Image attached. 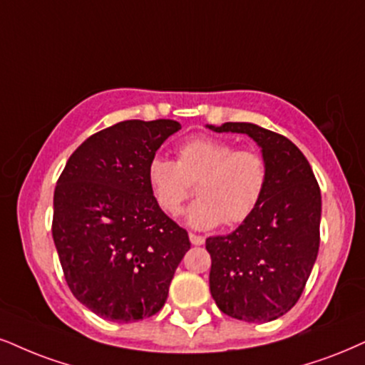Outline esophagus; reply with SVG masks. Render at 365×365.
Returning <instances> with one entry per match:
<instances>
[{"label":"esophagus","instance_id":"1","mask_svg":"<svg viewBox=\"0 0 365 365\" xmlns=\"http://www.w3.org/2000/svg\"><path fill=\"white\" fill-rule=\"evenodd\" d=\"M190 240L192 245H203L205 244V238L201 235H196V233H190Z\"/></svg>","mask_w":365,"mask_h":365}]
</instances>
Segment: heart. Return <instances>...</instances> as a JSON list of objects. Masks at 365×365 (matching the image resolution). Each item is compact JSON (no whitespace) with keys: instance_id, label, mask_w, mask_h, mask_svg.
<instances>
[{"instance_id":"heart-1","label":"heart","mask_w":365,"mask_h":365,"mask_svg":"<svg viewBox=\"0 0 365 365\" xmlns=\"http://www.w3.org/2000/svg\"><path fill=\"white\" fill-rule=\"evenodd\" d=\"M269 168L254 148H237L213 137H192L178 147L175 162L154 157L147 164V182L159 208L178 215L196 182L197 200L186 211L195 228L238 225L254 213L265 187Z\"/></svg>"}]
</instances>
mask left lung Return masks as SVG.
<instances>
[{
  "label": "left lung",
  "mask_w": 365,
  "mask_h": 365,
  "mask_svg": "<svg viewBox=\"0 0 365 365\" xmlns=\"http://www.w3.org/2000/svg\"><path fill=\"white\" fill-rule=\"evenodd\" d=\"M213 132L247 133L267 160V187L235 232L206 238L210 291L228 317L272 322L298 303L320 247L322 192L303 152L284 135L254 123L208 125Z\"/></svg>",
  "instance_id": "1"
}]
</instances>
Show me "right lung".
<instances>
[{"label": "right lung", "instance_id": "add662e5", "mask_svg": "<svg viewBox=\"0 0 365 365\" xmlns=\"http://www.w3.org/2000/svg\"><path fill=\"white\" fill-rule=\"evenodd\" d=\"M178 130L174 120L120 121L81 143L57 181L52 237L67 286L105 320L159 312L191 247L147 182L148 160Z\"/></svg>", "mask_w": 365, "mask_h": 365}]
</instances>
